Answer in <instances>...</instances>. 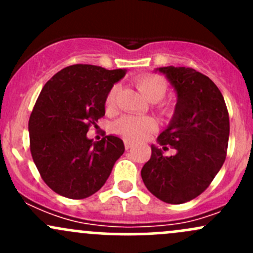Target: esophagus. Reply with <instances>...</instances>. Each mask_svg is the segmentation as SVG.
<instances>
[{"instance_id":"obj_1","label":"esophagus","mask_w":253,"mask_h":253,"mask_svg":"<svg viewBox=\"0 0 253 253\" xmlns=\"http://www.w3.org/2000/svg\"><path fill=\"white\" fill-rule=\"evenodd\" d=\"M133 147V142H129V141H125V148L126 149H129V148Z\"/></svg>"}]
</instances>
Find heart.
Listing matches in <instances>:
<instances>
[{
  "label": "heart",
  "mask_w": 253,
  "mask_h": 253,
  "mask_svg": "<svg viewBox=\"0 0 253 253\" xmlns=\"http://www.w3.org/2000/svg\"><path fill=\"white\" fill-rule=\"evenodd\" d=\"M137 86L145 99L150 103H158L168 91V83L164 78L155 75H145L137 78ZM117 85H114L106 98V105L111 108L115 104ZM168 112V109H164ZM157 128V124L150 117L124 116L114 124V131L128 141H141Z\"/></svg>",
  "instance_id": "1"
}]
</instances>
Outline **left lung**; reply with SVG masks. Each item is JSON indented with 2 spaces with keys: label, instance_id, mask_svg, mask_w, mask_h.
<instances>
[{
  "label": "left lung",
  "instance_id": "obj_1",
  "mask_svg": "<svg viewBox=\"0 0 253 253\" xmlns=\"http://www.w3.org/2000/svg\"><path fill=\"white\" fill-rule=\"evenodd\" d=\"M176 91L177 101L167 128L152 144L142 168L150 193L171 205L188 202L211 185L223 167L228 149L229 114L218 86L190 67L155 68ZM174 149L172 156L165 152Z\"/></svg>",
  "mask_w": 253,
  "mask_h": 253
}]
</instances>
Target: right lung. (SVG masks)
I'll return each mask as SVG.
<instances>
[{"label":"right lung","mask_w":253,"mask_h":253,"mask_svg":"<svg viewBox=\"0 0 253 253\" xmlns=\"http://www.w3.org/2000/svg\"><path fill=\"white\" fill-rule=\"evenodd\" d=\"M126 70L73 65L42 88L29 119L30 152L45 183L63 197L82 200L98 192L125 145L117 136L94 142L89 126L105 115V103Z\"/></svg>","instance_id":"1"}]
</instances>
